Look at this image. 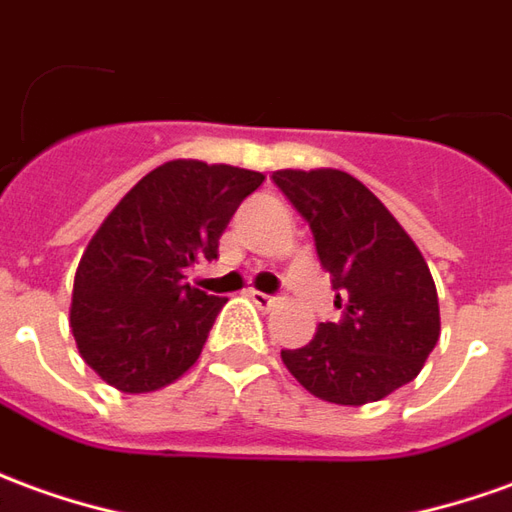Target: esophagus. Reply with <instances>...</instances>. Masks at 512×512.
<instances>
[{
    "mask_svg": "<svg viewBox=\"0 0 512 512\" xmlns=\"http://www.w3.org/2000/svg\"><path fill=\"white\" fill-rule=\"evenodd\" d=\"M249 299H252L260 310H271V307L280 305V296H268V293L260 291H249Z\"/></svg>",
    "mask_w": 512,
    "mask_h": 512,
    "instance_id": "obj_1",
    "label": "esophagus"
}]
</instances>
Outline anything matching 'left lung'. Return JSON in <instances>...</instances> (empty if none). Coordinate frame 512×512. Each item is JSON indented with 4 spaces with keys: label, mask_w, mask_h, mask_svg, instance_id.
Returning a JSON list of instances; mask_svg holds the SVG:
<instances>
[{
    "label": "left lung",
    "mask_w": 512,
    "mask_h": 512,
    "mask_svg": "<svg viewBox=\"0 0 512 512\" xmlns=\"http://www.w3.org/2000/svg\"><path fill=\"white\" fill-rule=\"evenodd\" d=\"M316 238L343 318L282 349L296 382L332 405H368L416 380L441 338L438 291L405 227L366 185L338 169L271 174Z\"/></svg>",
    "instance_id": "obj_1"
}]
</instances>
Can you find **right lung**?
Wrapping results in <instances>:
<instances>
[{"instance_id":"add662e5","label":"right lung","mask_w":512,"mask_h":512,"mask_svg":"<svg viewBox=\"0 0 512 512\" xmlns=\"http://www.w3.org/2000/svg\"><path fill=\"white\" fill-rule=\"evenodd\" d=\"M260 171L169 160L138 180L88 241L71 291L82 360L121 393H152L194 366L227 305L185 282L219 257V238Z\"/></svg>"}]
</instances>
